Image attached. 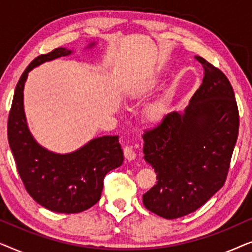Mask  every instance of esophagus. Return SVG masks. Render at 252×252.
I'll return each instance as SVG.
<instances>
[{"label":"esophagus","mask_w":252,"mask_h":252,"mask_svg":"<svg viewBox=\"0 0 252 252\" xmlns=\"http://www.w3.org/2000/svg\"><path fill=\"white\" fill-rule=\"evenodd\" d=\"M124 155H125V158L127 160H133V159H135V157H136L135 151H134L133 148L129 146H126L125 148H124Z\"/></svg>","instance_id":"esophagus-1"}]
</instances>
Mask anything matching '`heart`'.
Listing matches in <instances>:
<instances>
[{
  "label": "heart",
  "instance_id": "b5f03b06",
  "mask_svg": "<svg viewBox=\"0 0 252 252\" xmlns=\"http://www.w3.org/2000/svg\"><path fill=\"white\" fill-rule=\"evenodd\" d=\"M148 118L153 122H157L164 115V108L161 105H154L148 110Z\"/></svg>",
  "mask_w": 252,
  "mask_h": 252
}]
</instances>
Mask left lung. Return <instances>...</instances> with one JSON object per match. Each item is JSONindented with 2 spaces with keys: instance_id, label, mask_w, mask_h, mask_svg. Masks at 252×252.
I'll list each match as a JSON object with an SVG mask.
<instances>
[{
  "instance_id": "1",
  "label": "left lung",
  "mask_w": 252,
  "mask_h": 252,
  "mask_svg": "<svg viewBox=\"0 0 252 252\" xmlns=\"http://www.w3.org/2000/svg\"><path fill=\"white\" fill-rule=\"evenodd\" d=\"M203 82L180 115L172 112L144 130V159L157 184L143 195L149 211L181 218L205 204L225 184L239 135L240 116L225 73L203 57Z\"/></svg>"
}]
</instances>
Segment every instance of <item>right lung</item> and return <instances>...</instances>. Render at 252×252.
<instances>
[{
    "label": "right lung",
    "mask_w": 252,
    "mask_h": 252,
    "mask_svg": "<svg viewBox=\"0 0 252 252\" xmlns=\"http://www.w3.org/2000/svg\"><path fill=\"white\" fill-rule=\"evenodd\" d=\"M70 53L56 48L31 62L16 86L8 117L9 146L25 189L39 204L60 213H78L95 205L105 175L124 161L117 135L97 137L75 153L57 155L40 147L27 128L23 106L27 74L37 65Z\"/></svg>",
    "instance_id": "1"
}]
</instances>
